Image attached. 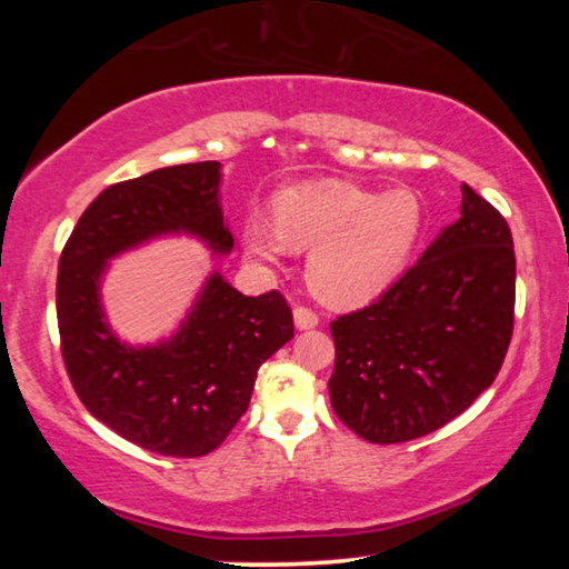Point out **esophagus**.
I'll use <instances>...</instances> for the list:
<instances>
[{"instance_id":"34e87169","label":"esophagus","mask_w":569,"mask_h":569,"mask_svg":"<svg viewBox=\"0 0 569 569\" xmlns=\"http://www.w3.org/2000/svg\"><path fill=\"white\" fill-rule=\"evenodd\" d=\"M293 323H296L298 331L316 329V326H319V316H316L311 308L298 306V308H293Z\"/></svg>"}]
</instances>
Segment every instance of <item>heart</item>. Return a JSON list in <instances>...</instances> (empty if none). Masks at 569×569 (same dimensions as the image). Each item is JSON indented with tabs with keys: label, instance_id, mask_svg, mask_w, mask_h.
Segmentation results:
<instances>
[{
	"label": "heart",
	"instance_id": "b5f03b06",
	"mask_svg": "<svg viewBox=\"0 0 569 569\" xmlns=\"http://www.w3.org/2000/svg\"><path fill=\"white\" fill-rule=\"evenodd\" d=\"M271 206L273 220L253 213L240 226L246 253L276 266L291 250H308V286L329 306H361L387 291L427 228V210L411 188L377 196L323 178L278 190Z\"/></svg>",
	"mask_w": 569,
	"mask_h": 569
}]
</instances>
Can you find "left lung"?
Wrapping results in <instances>:
<instances>
[{"label":"left lung","instance_id":"obj_1","mask_svg":"<svg viewBox=\"0 0 569 569\" xmlns=\"http://www.w3.org/2000/svg\"><path fill=\"white\" fill-rule=\"evenodd\" d=\"M459 213L377 301L331 323V407L371 445L431 435L502 369L515 323L512 233L467 182Z\"/></svg>","mask_w":569,"mask_h":569}]
</instances>
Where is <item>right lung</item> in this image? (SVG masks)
<instances>
[{
    "label": "right lung",
    "mask_w": 569,
    "mask_h": 569,
    "mask_svg": "<svg viewBox=\"0 0 569 569\" xmlns=\"http://www.w3.org/2000/svg\"><path fill=\"white\" fill-rule=\"evenodd\" d=\"M162 236H192L213 256L233 250L220 162L152 170L92 200L60 256L62 359L77 397L114 435L162 457H203L246 413L261 363L293 339V316L278 291L243 296L213 271L176 333L120 341L102 278L112 258Z\"/></svg>",
    "instance_id": "right-lung-1"
}]
</instances>
